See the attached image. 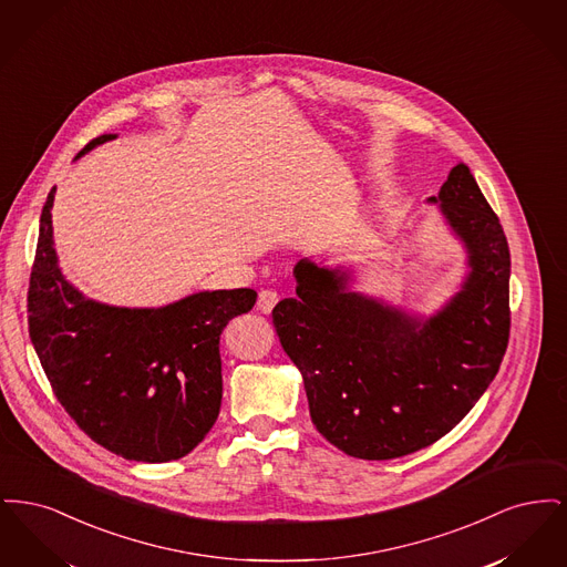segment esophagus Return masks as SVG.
I'll return each instance as SVG.
<instances>
[{"label": "esophagus", "instance_id": "obj_1", "mask_svg": "<svg viewBox=\"0 0 567 567\" xmlns=\"http://www.w3.org/2000/svg\"><path fill=\"white\" fill-rule=\"evenodd\" d=\"M276 303H278V296H276V291H270V289L259 291V297H257V310H259V312L270 315L271 308H274Z\"/></svg>", "mask_w": 567, "mask_h": 567}]
</instances>
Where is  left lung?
<instances>
[{"label":"left lung","mask_w":567,"mask_h":567,"mask_svg":"<svg viewBox=\"0 0 567 567\" xmlns=\"http://www.w3.org/2000/svg\"><path fill=\"white\" fill-rule=\"evenodd\" d=\"M427 204L465 250L458 289L433 315L365 296L352 266L308 257L293 268L297 296L271 312L312 423L351 457H404L446 435L481 400L508 347L511 250L465 163Z\"/></svg>","instance_id":"1"}]
</instances>
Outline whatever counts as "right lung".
<instances>
[{"label": "right lung", "mask_w": 567, "mask_h": 567, "mask_svg": "<svg viewBox=\"0 0 567 567\" xmlns=\"http://www.w3.org/2000/svg\"><path fill=\"white\" fill-rule=\"evenodd\" d=\"M116 140H91L76 159ZM54 190L40 216L29 280V338L65 412L110 453L144 463L185 457L213 430L218 340L255 306L252 289L197 291L159 308L110 306L79 291L54 250Z\"/></svg>", "instance_id": "1"}]
</instances>
